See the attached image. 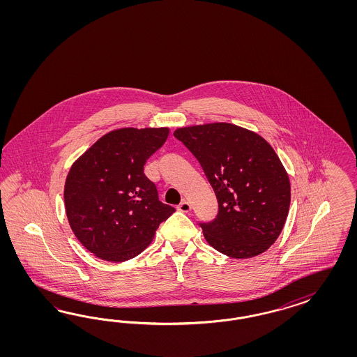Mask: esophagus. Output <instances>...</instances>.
I'll return each mask as SVG.
<instances>
[{
	"label": "esophagus",
	"instance_id": "34e87169",
	"mask_svg": "<svg viewBox=\"0 0 357 357\" xmlns=\"http://www.w3.org/2000/svg\"><path fill=\"white\" fill-rule=\"evenodd\" d=\"M178 209L181 211V212H184V213H187V212H190L191 211V204L188 203V202H185V200H183L181 204H179V206H178Z\"/></svg>",
	"mask_w": 357,
	"mask_h": 357
}]
</instances>
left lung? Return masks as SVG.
I'll use <instances>...</instances> for the list:
<instances>
[{
  "label": "left lung",
  "instance_id": "obj_1",
  "mask_svg": "<svg viewBox=\"0 0 357 357\" xmlns=\"http://www.w3.org/2000/svg\"><path fill=\"white\" fill-rule=\"evenodd\" d=\"M174 136L196 157L216 194V218L200 224L206 242L236 259L270 249L291 204L288 174L270 144L230 123L183 127Z\"/></svg>",
  "mask_w": 357,
  "mask_h": 357
}]
</instances>
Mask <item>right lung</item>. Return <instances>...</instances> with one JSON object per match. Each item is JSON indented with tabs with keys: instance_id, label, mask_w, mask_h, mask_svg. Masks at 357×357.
Wrapping results in <instances>:
<instances>
[{
	"instance_id": "add662e5",
	"label": "right lung",
	"mask_w": 357,
	"mask_h": 357,
	"mask_svg": "<svg viewBox=\"0 0 357 357\" xmlns=\"http://www.w3.org/2000/svg\"><path fill=\"white\" fill-rule=\"evenodd\" d=\"M169 128H120L94 142L72 165L65 212L77 239L99 259L126 261L149 246L160 224L175 212L158 200L144 165Z\"/></svg>"
}]
</instances>
